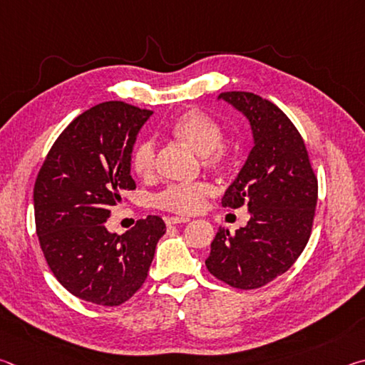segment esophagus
I'll return each instance as SVG.
<instances>
[{
	"label": "esophagus",
	"instance_id": "obj_1",
	"mask_svg": "<svg viewBox=\"0 0 365 365\" xmlns=\"http://www.w3.org/2000/svg\"><path fill=\"white\" fill-rule=\"evenodd\" d=\"M187 222H190V219H188V217H177V215H174V217H165V225L187 224Z\"/></svg>",
	"mask_w": 365,
	"mask_h": 365
}]
</instances>
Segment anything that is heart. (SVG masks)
Masks as SVG:
<instances>
[{
  "label": "heart",
  "instance_id": "b5f03b06",
  "mask_svg": "<svg viewBox=\"0 0 365 365\" xmlns=\"http://www.w3.org/2000/svg\"><path fill=\"white\" fill-rule=\"evenodd\" d=\"M169 135L201 156L202 168L225 172L232 168V151L224 141L220 123L200 109H188L169 123ZM132 170L140 178H151L156 170V146L141 141L132 153ZM212 193L207 183L170 185L156 196V206L165 211L188 215L201 211Z\"/></svg>",
  "mask_w": 365,
  "mask_h": 365
}]
</instances>
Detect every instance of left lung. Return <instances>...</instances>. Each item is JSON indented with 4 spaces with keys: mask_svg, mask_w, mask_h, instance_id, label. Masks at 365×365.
<instances>
[{
    "mask_svg": "<svg viewBox=\"0 0 365 365\" xmlns=\"http://www.w3.org/2000/svg\"><path fill=\"white\" fill-rule=\"evenodd\" d=\"M250 120L255 146L222 206H246L248 225L219 228L206 267L227 285L255 289L285 274L306 248L317 205V177L304 140L274 103L248 91L219 95Z\"/></svg>",
    "mask_w": 365,
    "mask_h": 365,
    "instance_id": "8db88e82",
    "label": "left lung"
}]
</instances>
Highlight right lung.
<instances>
[{
	"mask_svg": "<svg viewBox=\"0 0 365 365\" xmlns=\"http://www.w3.org/2000/svg\"><path fill=\"white\" fill-rule=\"evenodd\" d=\"M153 110L108 101L76 117L49 150L34 188L35 227L49 269L67 292L119 306L143 285L164 220L148 215L123 235L104 222L135 190V140Z\"/></svg>",
	"mask_w": 365,
	"mask_h": 365,
	"instance_id": "right-lung-1",
	"label": "right lung"
}]
</instances>
